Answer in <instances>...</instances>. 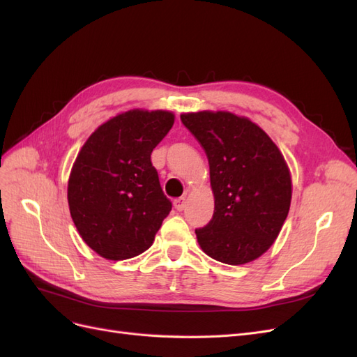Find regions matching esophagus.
Masks as SVG:
<instances>
[{
	"label": "esophagus",
	"mask_w": 357,
	"mask_h": 357,
	"mask_svg": "<svg viewBox=\"0 0 357 357\" xmlns=\"http://www.w3.org/2000/svg\"><path fill=\"white\" fill-rule=\"evenodd\" d=\"M174 208L177 210V211H183L186 208V199L185 198H177L176 201H174Z\"/></svg>",
	"instance_id": "34e87169"
}]
</instances>
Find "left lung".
I'll return each instance as SVG.
<instances>
[{"label": "left lung", "mask_w": 357, "mask_h": 357, "mask_svg": "<svg viewBox=\"0 0 357 357\" xmlns=\"http://www.w3.org/2000/svg\"><path fill=\"white\" fill-rule=\"evenodd\" d=\"M210 165L214 214L195 229L215 261L243 265L273 245L287 218L291 180L286 160L265 131L229 112L181 114Z\"/></svg>", "instance_id": "8db88e82"}]
</instances>
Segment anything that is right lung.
<instances>
[{
  "mask_svg": "<svg viewBox=\"0 0 357 357\" xmlns=\"http://www.w3.org/2000/svg\"><path fill=\"white\" fill-rule=\"evenodd\" d=\"M172 123L169 112L129 110L83 144L68 180V205L83 241L100 256L123 261L153 244L172 205L150 155Z\"/></svg>",
  "mask_w": 357,
  "mask_h": 357,
  "instance_id": "1",
  "label": "right lung"
}]
</instances>
